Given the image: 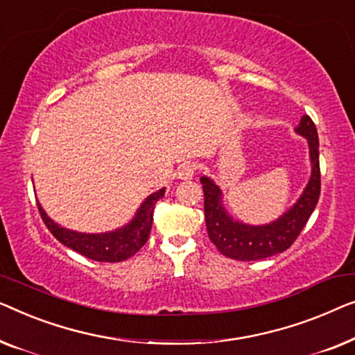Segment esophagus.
Segmentation results:
<instances>
[{
	"instance_id": "34e87169",
	"label": "esophagus",
	"mask_w": 355,
	"mask_h": 355,
	"mask_svg": "<svg viewBox=\"0 0 355 355\" xmlns=\"http://www.w3.org/2000/svg\"><path fill=\"white\" fill-rule=\"evenodd\" d=\"M194 173H196V166L191 162H187V164H182V166L178 167L177 175L180 180H191L194 177Z\"/></svg>"
}]
</instances>
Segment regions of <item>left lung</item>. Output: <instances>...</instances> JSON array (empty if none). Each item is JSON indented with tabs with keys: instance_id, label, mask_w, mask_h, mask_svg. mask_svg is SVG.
Listing matches in <instances>:
<instances>
[{
	"instance_id": "8db88e82",
	"label": "left lung",
	"mask_w": 355,
	"mask_h": 355,
	"mask_svg": "<svg viewBox=\"0 0 355 355\" xmlns=\"http://www.w3.org/2000/svg\"><path fill=\"white\" fill-rule=\"evenodd\" d=\"M294 132L307 139L311 157V177L296 202L283 212L277 220L263 225L234 220L223 206V194L212 178L201 177L204 191V216L211 241L223 256L236 261H261L279 254L296 241L306 227L309 217L320 196V162H318V135L315 123L302 116Z\"/></svg>"
}]
</instances>
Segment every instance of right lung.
I'll return each instance as SVG.
<instances>
[{
	"label": "right lung",
	"instance_id": "right-lung-1",
	"mask_svg": "<svg viewBox=\"0 0 355 355\" xmlns=\"http://www.w3.org/2000/svg\"><path fill=\"white\" fill-rule=\"evenodd\" d=\"M166 194V188L157 189L138 207L135 217L127 225L106 233H82L73 232L66 227H61L44 212L42 204L37 202L40 216H42L44 225L59 243L64 246L73 249L82 256L98 262H122L132 257L148 241L149 232L153 227L154 206Z\"/></svg>",
	"mask_w": 355,
	"mask_h": 355
}]
</instances>
